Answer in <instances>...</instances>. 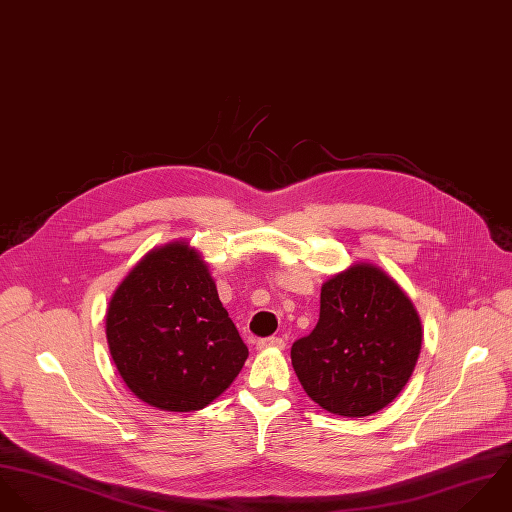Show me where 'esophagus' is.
Instances as JSON below:
<instances>
[{"label":"esophagus","instance_id":"1","mask_svg":"<svg viewBox=\"0 0 512 512\" xmlns=\"http://www.w3.org/2000/svg\"><path fill=\"white\" fill-rule=\"evenodd\" d=\"M285 348V340L277 338V336H269V338H261L257 342V350H283Z\"/></svg>","mask_w":512,"mask_h":512}]
</instances>
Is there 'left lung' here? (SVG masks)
Returning <instances> with one entry per match:
<instances>
[{"mask_svg":"<svg viewBox=\"0 0 512 512\" xmlns=\"http://www.w3.org/2000/svg\"><path fill=\"white\" fill-rule=\"evenodd\" d=\"M423 340L402 287L372 263H352L320 289V318L291 360L308 398L334 415L366 417L398 398Z\"/></svg>","mask_w":512,"mask_h":512,"instance_id":"1","label":"left lung"}]
</instances>
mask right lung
<instances>
[{
  "label": "right lung",
  "instance_id": "1",
  "mask_svg": "<svg viewBox=\"0 0 512 512\" xmlns=\"http://www.w3.org/2000/svg\"><path fill=\"white\" fill-rule=\"evenodd\" d=\"M106 340L128 390L164 411L209 406L249 356L202 253L184 239L150 249L120 281Z\"/></svg>",
  "mask_w": 512,
  "mask_h": 512
}]
</instances>
